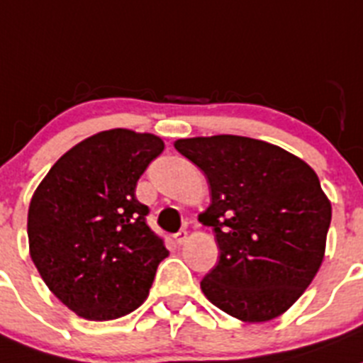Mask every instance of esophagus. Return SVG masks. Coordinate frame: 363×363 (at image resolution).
<instances>
[{
	"mask_svg": "<svg viewBox=\"0 0 363 363\" xmlns=\"http://www.w3.org/2000/svg\"><path fill=\"white\" fill-rule=\"evenodd\" d=\"M187 237H189V231L187 230H179L178 233H174V240L178 244H184L185 240H187Z\"/></svg>",
	"mask_w": 363,
	"mask_h": 363,
	"instance_id": "esophagus-1",
	"label": "esophagus"
}]
</instances>
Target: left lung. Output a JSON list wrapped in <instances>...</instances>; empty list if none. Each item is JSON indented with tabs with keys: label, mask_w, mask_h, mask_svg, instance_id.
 <instances>
[{
	"label": "left lung",
	"mask_w": 363,
	"mask_h": 363,
	"mask_svg": "<svg viewBox=\"0 0 363 363\" xmlns=\"http://www.w3.org/2000/svg\"><path fill=\"white\" fill-rule=\"evenodd\" d=\"M210 185L201 213L219 262L201 279L210 303L244 323L287 312L312 283L326 250L331 203L315 171L296 155L239 135L179 139Z\"/></svg>",
	"instance_id": "left-lung-1"
}]
</instances>
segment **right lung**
<instances>
[{
	"label": "right lung",
	"mask_w": 363,
	"mask_h": 363,
	"mask_svg": "<svg viewBox=\"0 0 363 363\" xmlns=\"http://www.w3.org/2000/svg\"><path fill=\"white\" fill-rule=\"evenodd\" d=\"M164 151L151 133L116 128L62 155L30 201V257L50 291L89 320L139 308L169 255L135 187Z\"/></svg>",
	"instance_id": "obj_1"
}]
</instances>
